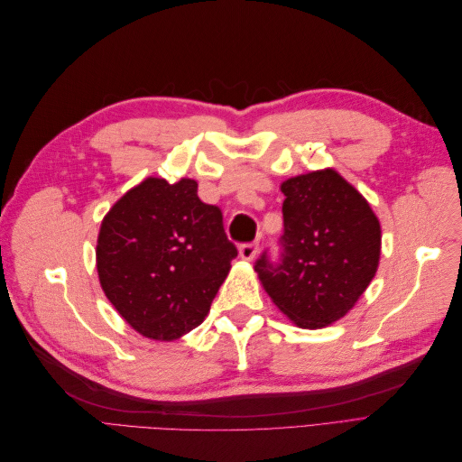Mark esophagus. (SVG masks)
<instances>
[{
	"instance_id": "esophagus-1",
	"label": "esophagus",
	"mask_w": 462,
	"mask_h": 462,
	"mask_svg": "<svg viewBox=\"0 0 462 462\" xmlns=\"http://www.w3.org/2000/svg\"><path fill=\"white\" fill-rule=\"evenodd\" d=\"M239 254H241L243 260L253 262L256 258V254H258V243H245V245H241Z\"/></svg>"
}]
</instances>
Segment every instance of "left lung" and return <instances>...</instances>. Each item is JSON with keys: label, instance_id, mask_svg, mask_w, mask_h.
Here are the masks:
<instances>
[{"label": "left lung", "instance_id": "obj_1", "mask_svg": "<svg viewBox=\"0 0 462 462\" xmlns=\"http://www.w3.org/2000/svg\"><path fill=\"white\" fill-rule=\"evenodd\" d=\"M283 253H263L254 270L265 292L291 321L326 328L353 309L377 272L380 221L366 199L333 170L282 183Z\"/></svg>", "mask_w": 462, "mask_h": 462}]
</instances>
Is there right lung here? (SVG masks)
<instances>
[{
  "instance_id": "add662e5",
  "label": "right lung",
  "mask_w": 462,
  "mask_h": 462,
  "mask_svg": "<svg viewBox=\"0 0 462 462\" xmlns=\"http://www.w3.org/2000/svg\"><path fill=\"white\" fill-rule=\"evenodd\" d=\"M235 256L221 209L199 199L197 180L148 177L104 217L96 268L133 329L173 341L202 324Z\"/></svg>"
}]
</instances>
